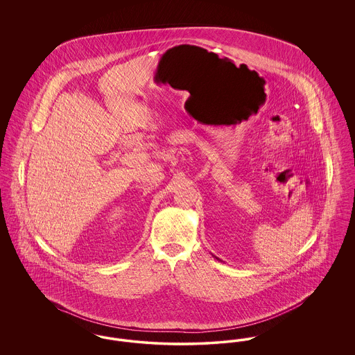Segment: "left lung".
<instances>
[{"label":"left lung","instance_id":"1","mask_svg":"<svg viewBox=\"0 0 355 355\" xmlns=\"http://www.w3.org/2000/svg\"><path fill=\"white\" fill-rule=\"evenodd\" d=\"M216 258H217V257H216ZM217 259H218V258H217Z\"/></svg>","mask_w":355,"mask_h":355}]
</instances>
